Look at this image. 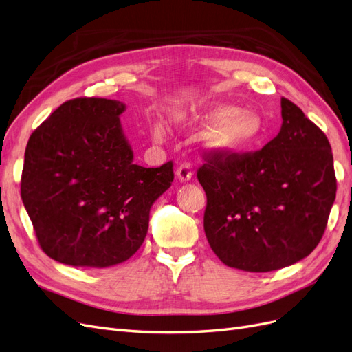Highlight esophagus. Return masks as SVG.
<instances>
[{
    "mask_svg": "<svg viewBox=\"0 0 352 352\" xmlns=\"http://www.w3.org/2000/svg\"><path fill=\"white\" fill-rule=\"evenodd\" d=\"M176 176L180 180V182H189L190 179H192V167H190L188 163L180 164L176 170Z\"/></svg>",
    "mask_w": 352,
    "mask_h": 352,
    "instance_id": "obj_1",
    "label": "esophagus"
}]
</instances>
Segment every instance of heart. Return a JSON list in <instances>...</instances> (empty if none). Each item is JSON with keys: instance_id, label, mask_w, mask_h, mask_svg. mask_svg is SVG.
<instances>
[{"instance_id": "1", "label": "heart", "mask_w": 352, "mask_h": 352, "mask_svg": "<svg viewBox=\"0 0 352 352\" xmlns=\"http://www.w3.org/2000/svg\"><path fill=\"white\" fill-rule=\"evenodd\" d=\"M201 122L212 124L207 141L212 148L229 154L250 150L263 135L261 117L251 111H239L232 105H216L198 116ZM155 140H163L164 129L155 124L153 129Z\"/></svg>"}]
</instances>
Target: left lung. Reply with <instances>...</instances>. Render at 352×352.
Here are the masks:
<instances>
[{
	"instance_id": "1",
	"label": "left lung",
	"mask_w": 352,
	"mask_h": 352,
	"mask_svg": "<svg viewBox=\"0 0 352 352\" xmlns=\"http://www.w3.org/2000/svg\"><path fill=\"white\" fill-rule=\"evenodd\" d=\"M278 136L250 154L211 151L198 170L204 230L229 267L264 273L305 258L336 197L332 148L300 107L282 98Z\"/></svg>"
}]
</instances>
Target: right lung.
Instances as JSON below:
<instances>
[{
  "label": "right lung",
  "mask_w": 352,
  "mask_h": 352,
  "mask_svg": "<svg viewBox=\"0 0 352 352\" xmlns=\"http://www.w3.org/2000/svg\"><path fill=\"white\" fill-rule=\"evenodd\" d=\"M126 105L105 98L61 104L30 135L22 199L48 257L74 267H110L140 250L173 163L146 168L120 124Z\"/></svg>",
  "instance_id": "1"
}]
</instances>
